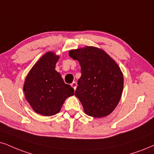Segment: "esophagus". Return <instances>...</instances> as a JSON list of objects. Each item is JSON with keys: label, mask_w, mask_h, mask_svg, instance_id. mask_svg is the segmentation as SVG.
Masks as SVG:
<instances>
[{"label": "esophagus", "mask_w": 154, "mask_h": 154, "mask_svg": "<svg viewBox=\"0 0 154 154\" xmlns=\"http://www.w3.org/2000/svg\"><path fill=\"white\" fill-rule=\"evenodd\" d=\"M71 86L73 87L74 89H75L76 87H77V83H76L75 82H73L71 84Z\"/></svg>", "instance_id": "obj_1"}]
</instances>
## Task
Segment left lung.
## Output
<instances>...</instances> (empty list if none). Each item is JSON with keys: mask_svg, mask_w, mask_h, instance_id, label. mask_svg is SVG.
Here are the masks:
<instances>
[{"mask_svg": "<svg viewBox=\"0 0 154 154\" xmlns=\"http://www.w3.org/2000/svg\"><path fill=\"white\" fill-rule=\"evenodd\" d=\"M69 55L81 66L75 94L85 114L95 118L108 116L116 107L123 91V74L117 63L103 50L91 46L72 50Z\"/></svg>", "mask_w": 154, "mask_h": 154, "instance_id": "obj_1", "label": "left lung"}]
</instances>
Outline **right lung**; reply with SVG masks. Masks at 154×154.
<instances>
[{
	"label": "right lung",
	"mask_w": 154,
	"mask_h": 154,
	"mask_svg": "<svg viewBox=\"0 0 154 154\" xmlns=\"http://www.w3.org/2000/svg\"><path fill=\"white\" fill-rule=\"evenodd\" d=\"M59 58L53 52H47L25 78L23 86L25 99L32 109L42 116L57 114L66 99L75 94L74 89L64 82L55 70Z\"/></svg>",
	"instance_id": "add662e5"
}]
</instances>
